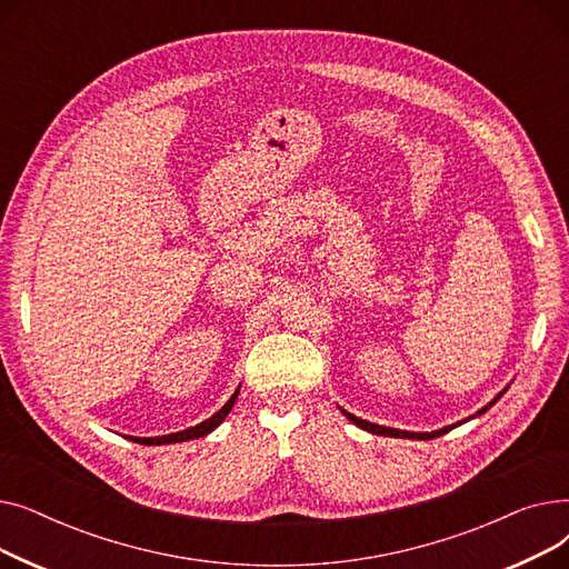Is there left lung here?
Masks as SVG:
<instances>
[{"label": "left lung", "mask_w": 569, "mask_h": 569, "mask_svg": "<svg viewBox=\"0 0 569 569\" xmlns=\"http://www.w3.org/2000/svg\"><path fill=\"white\" fill-rule=\"evenodd\" d=\"M502 397V392L489 403V406H485L480 412L477 415H482V412H487L498 399ZM343 415L348 417V420L352 422V425H357L360 429H365V431H371V433H378V436H395V438H420V440H429V438H438V436H442V433H447V431H452L457 425H452V427H445V429H440V431H433V433H410V431H399V429H387V427H380V425H371V422H365V420H360V417H355V415H350V412H346L343 410Z\"/></svg>", "instance_id": "left-lung-1"}]
</instances>
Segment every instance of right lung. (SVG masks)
<instances>
[{"label":"right lung","mask_w":569,"mask_h":569,"mask_svg":"<svg viewBox=\"0 0 569 569\" xmlns=\"http://www.w3.org/2000/svg\"><path fill=\"white\" fill-rule=\"evenodd\" d=\"M237 395H239V390L230 397V401H228L217 415H212V417H209V420H204V422L198 425V427H191V429L179 431V433H170V436H159V438H131V440H133V442H140V445H166V442H182V440H191V438L207 436L209 431H214V429L226 420V415L230 412V408H232Z\"/></svg>","instance_id":"obj_1"}]
</instances>
